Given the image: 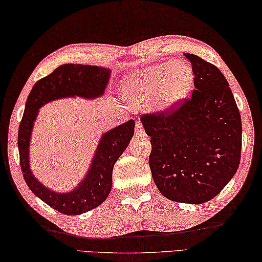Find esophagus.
<instances>
[{"label": "esophagus", "mask_w": 262, "mask_h": 262, "mask_svg": "<svg viewBox=\"0 0 262 262\" xmlns=\"http://www.w3.org/2000/svg\"><path fill=\"white\" fill-rule=\"evenodd\" d=\"M135 132H136L137 136H140V137L146 136L145 129H143V125H142V123H141L140 121H137L136 122V130H135Z\"/></svg>", "instance_id": "1"}]
</instances>
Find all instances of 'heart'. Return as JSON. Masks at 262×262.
I'll return each mask as SVG.
<instances>
[{
	"label": "heart",
	"instance_id": "b5f03b06",
	"mask_svg": "<svg viewBox=\"0 0 262 262\" xmlns=\"http://www.w3.org/2000/svg\"><path fill=\"white\" fill-rule=\"evenodd\" d=\"M193 79L190 64L167 61L133 73L127 79L124 93L132 103L151 100L154 107L167 110L188 96Z\"/></svg>",
	"mask_w": 262,
	"mask_h": 262
}]
</instances>
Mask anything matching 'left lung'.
Masks as SVG:
<instances>
[{"label":"left lung","mask_w":262,"mask_h":262,"mask_svg":"<svg viewBox=\"0 0 262 262\" xmlns=\"http://www.w3.org/2000/svg\"><path fill=\"white\" fill-rule=\"evenodd\" d=\"M194 90L172 107L142 114L151 137L149 166L161 193L184 204H204L225 188L241 159L242 123L236 101L220 69L185 53Z\"/></svg>","instance_id":"obj_1"}]
</instances>
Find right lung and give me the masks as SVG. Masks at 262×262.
Instances as JSON below:
<instances>
[{"instance_id":"obj_1","label":"right lung","mask_w":262,"mask_h":262,"mask_svg":"<svg viewBox=\"0 0 262 262\" xmlns=\"http://www.w3.org/2000/svg\"><path fill=\"white\" fill-rule=\"evenodd\" d=\"M111 71L105 68L63 64L49 76L38 80L27 99L18 131L20 166L28 188L45 204L64 215H80L98 207L112 189V172L135 133V121L114 127L101 137L89 172L77 189L69 193H57L38 182L29 168V140L38 108L51 100L71 96L95 98L104 94Z\"/></svg>"}]
</instances>
